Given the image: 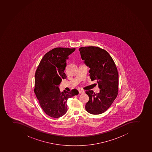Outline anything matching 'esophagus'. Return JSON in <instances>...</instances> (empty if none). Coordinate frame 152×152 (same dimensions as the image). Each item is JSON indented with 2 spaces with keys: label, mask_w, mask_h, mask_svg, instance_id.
<instances>
[{
  "label": "esophagus",
  "mask_w": 152,
  "mask_h": 152,
  "mask_svg": "<svg viewBox=\"0 0 152 152\" xmlns=\"http://www.w3.org/2000/svg\"><path fill=\"white\" fill-rule=\"evenodd\" d=\"M79 94H83L85 93V91H82V90H81V91H79Z\"/></svg>",
  "instance_id": "1"
}]
</instances>
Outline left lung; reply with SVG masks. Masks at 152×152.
I'll list each match as a JSON object with an SVG mask.
<instances>
[{"mask_svg":"<svg viewBox=\"0 0 152 152\" xmlns=\"http://www.w3.org/2000/svg\"><path fill=\"white\" fill-rule=\"evenodd\" d=\"M81 58L90 68L91 81L96 80L100 88L98 94L92 91H86L89 100L86 110L89 113L100 114L112 105L118 95V73L113 58L104 49L96 46L82 47L79 48Z\"/></svg>","mask_w":152,"mask_h":152,"instance_id":"8db88e82","label":"left lung"}]
</instances>
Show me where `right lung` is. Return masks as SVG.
I'll list each match as a JSON object with an SVG mask.
<instances>
[{"mask_svg":"<svg viewBox=\"0 0 152 152\" xmlns=\"http://www.w3.org/2000/svg\"><path fill=\"white\" fill-rule=\"evenodd\" d=\"M75 50V48L52 49L44 55L36 71L34 91L42 109L51 117L66 114L67 99L79 94L76 89L61 92L58 88L62 79L66 78L64 73L66 60Z\"/></svg>","mask_w":152,"mask_h":152,"instance_id":"right-lung-1","label":"right lung"}]
</instances>
